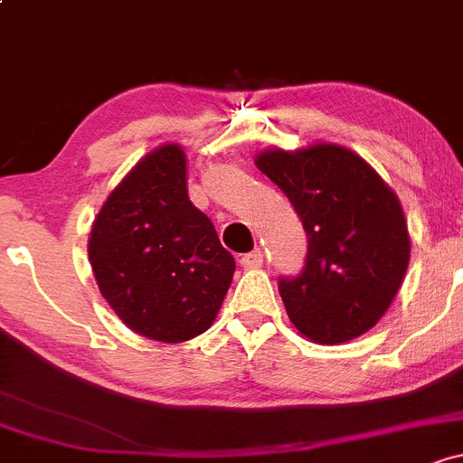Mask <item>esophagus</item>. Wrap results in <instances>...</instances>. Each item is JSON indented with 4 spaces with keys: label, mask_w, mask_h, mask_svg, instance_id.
I'll list each match as a JSON object with an SVG mask.
<instances>
[{
    "label": "esophagus",
    "mask_w": 463,
    "mask_h": 463,
    "mask_svg": "<svg viewBox=\"0 0 463 463\" xmlns=\"http://www.w3.org/2000/svg\"><path fill=\"white\" fill-rule=\"evenodd\" d=\"M241 265L245 267V269H256V267H260L262 265V251L260 250H253L250 253H242Z\"/></svg>",
    "instance_id": "esophagus-1"
}]
</instances>
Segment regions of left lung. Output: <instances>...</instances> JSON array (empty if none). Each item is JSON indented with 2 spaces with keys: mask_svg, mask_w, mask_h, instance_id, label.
Instances as JSON below:
<instances>
[{
  "mask_svg": "<svg viewBox=\"0 0 463 463\" xmlns=\"http://www.w3.org/2000/svg\"><path fill=\"white\" fill-rule=\"evenodd\" d=\"M256 165L285 192L309 238L302 271L278 278L293 326L317 345L369 331L409 267L411 238L395 194L364 158L329 143L262 152Z\"/></svg>",
  "mask_w": 463,
  "mask_h": 463,
  "instance_id": "left-lung-1",
  "label": "left lung"
}]
</instances>
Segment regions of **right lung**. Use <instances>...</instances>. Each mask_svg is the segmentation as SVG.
I'll use <instances>...</instances> for the list:
<instances>
[{"label": "right lung", "instance_id": "obj_1", "mask_svg": "<svg viewBox=\"0 0 463 463\" xmlns=\"http://www.w3.org/2000/svg\"><path fill=\"white\" fill-rule=\"evenodd\" d=\"M88 253L114 313L158 342L210 329L236 269L212 221L187 196L178 146L147 154L118 183L94 221Z\"/></svg>", "mask_w": 463, "mask_h": 463}]
</instances>
